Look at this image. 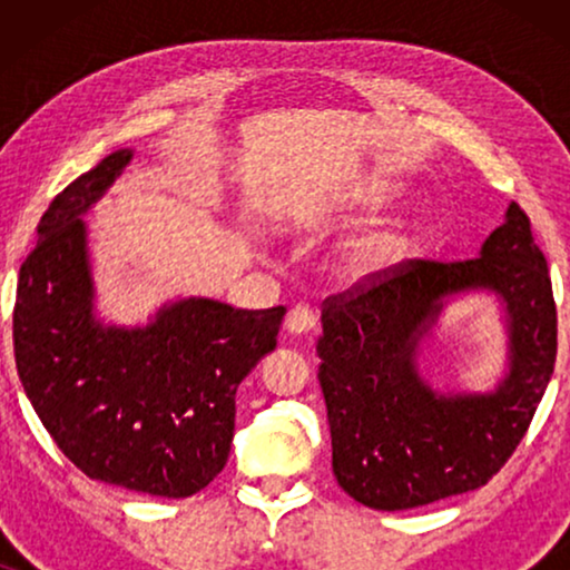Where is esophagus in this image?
I'll return each instance as SVG.
<instances>
[{
    "label": "esophagus",
    "mask_w": 570,
    "mask_h": 570,
    "mask_svg": "<svg viewBox=\"0 0 570 570\" xmlns=\"http://www.w3.org/2000/svg\"><path fill=\"white\" fill-rule=\"evenodd\" d=\"M314 326H316V316H314V311L306 306V303H298V306L291 308V314H287V318H285L287 334H295V337H298V334L311 332Z\"/></svg>",
    "instance_id": "obj_1"
}]
</instances>
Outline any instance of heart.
I'll return each instance as SVG.
<instances>
[{
    "instance_id": "b5f03b06",
    "label": "heart",
    "mask_w": 570,
    "mask_h": 570,
    "mask_svg": "<svg viewBox=\"0 0 570 570\" xmlns=\"http://www.w3.org/2000/svg\"><path fill=\"white\" fill-rule=\"evenodd\" d=\"M404 236H407V230H404L402 223H392L389 228H384L379 233V236H373L368 244H363L357 252L353 254V272L357 275H365V272L376 269L384 264L389 256H392L396 248L404 244Z\"/></svg>"
}]
</instances>
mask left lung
<instances>
[{
  "mask_svg": "<svg viewBox=\"0 0 570 570\" xmlns=\"http://www.w3.org/2000/svg\"><path fill=\"white\" fill-rule=\"evenodd\" d=\"M472 292L493 294L504 314V376L488 393H439L419 357L448 303ZM316 353L332 470L350 498L404 511L485 485L524 439L558 353L548 262L524 209L511 202L474 259L407 262L334 295Z\"/></svg>",
  "mask_w": 570,
  "mask_h": 570,
  "instance_id": "1",
  "label": "left lung"
}]
</instances>
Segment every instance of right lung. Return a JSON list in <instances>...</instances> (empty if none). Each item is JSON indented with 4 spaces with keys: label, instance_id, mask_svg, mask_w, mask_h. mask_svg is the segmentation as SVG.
<instances>
[{
    "label": "right lung",
    "instance_id": "add662e5",
    "mask_svg": "<svg viewBox=\"0 0 570 570\" xmlns=\"http://www.w3.org/2000/svg\"><path fill=\"white\" fill-rule=\"evenodd\" d=\"M135 158L124 147L75 178L20 267L14 363L36 415L90 480L189 498L223 472L236 389L277 345L285 308L163 303L145 324L98 316L85 215Z\"/></svg>",
    "mask_w": 570,
    "mask_h": 570
}]
</instances>
